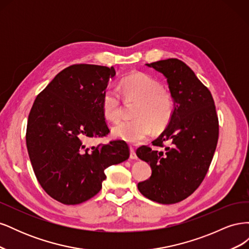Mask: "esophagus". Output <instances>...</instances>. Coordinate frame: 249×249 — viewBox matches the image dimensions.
I'll return each mask as SVG.
<instances>
[{
  "instance_id": "1",
  "label": "esophagus",
  "mask_w": 249,
  "mask_h": 249,
  "mask_svg": "<svg viewBox=\"0 0 249 249\" xmlns=\"http://www.w3.org/2000/svg\"><path fill=\"white\" fill-rule=\"evenodd\" d=\"M130 152H131V154H130L131 159L132 160H137V155H136V153H135V148L133 146H130Z\"/></svg>"
}]
</instances>
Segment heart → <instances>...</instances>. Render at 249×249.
<instances>
[{
	"instance_id": "b5f03b06",
	"label": "heart",
	"mask_w": 249,
	"mask_h": 249,
	"mask_svg": "<svg viewBox=\"0 0 249 249\" xmlns=\"http://www.w3.org/2000/svg\"><path fill=\"white\" fill-rule=\"evenodd\" d=\"M119 89L126 99L137 100L132 120H123L112 127L114 138L137 144L148 138L154 125L162 129L172 117L175 102L171 93L162 84L144 72H132L122 79ZM102 111L109 122H116L122 114L120 93L116 89H107L102 96Z\"/></svg>"
}]
</instances>
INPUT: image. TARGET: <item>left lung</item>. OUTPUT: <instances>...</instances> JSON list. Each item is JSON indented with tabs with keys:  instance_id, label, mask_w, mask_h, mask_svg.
I'll return each mask as SVG.
<instances>
[{
	"instance_id": "left-lung-1",
	"label": "left lung",
	"mask_w": 249,
	"mask_h": 249,
	"mask_svg": "<svg viewBox=\"0 0 249 249\" xmlns=\"http://www.w3.org/2000/svg\"><path fill=\"white\" fill-rule=\"evenodd\" d=\"M166 78L175 102V111L153 145H142L136 155L150 165L152 176L138 183V190L148 199L170 205L182 201L197 189L205 178L217 146L219 124L210 90L193 71L178 59L146 64ZM167 141L169 147H164Z\"/></svg>"
}]
</instances>
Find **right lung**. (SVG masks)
<instances>
[{
  "label": "right lung",
  "instance_id": "right-lung-1",
  "mask_svg": "<svg viewBox=\"0 0 249 249\" xmlns=\"http://www.w3.org/2000/svg\"><path fill=\"white\" fill-rule=\"evenodd\" d=\"M114 67L74 64L60 71L37 95L30 111L26 142L35 176L51 197L78 205L100 192L105 169L129 159L124 140L88 146L108 135L102 96Z\"/></svg>",
  "mask_w": 249,
  "mask_h": 249
}]
</instances>
